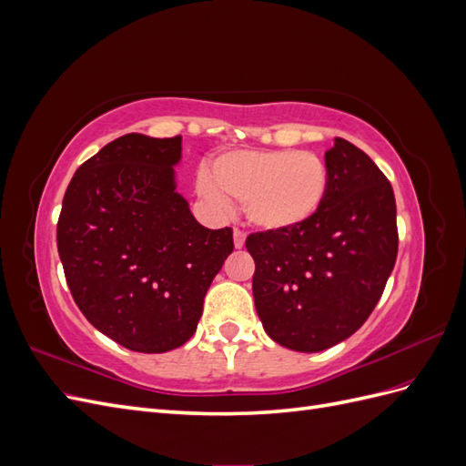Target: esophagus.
Here are the masks:
<instances>
[{
    "mask_svg": "<svg viewBox=\"0 0 466 466\" xmlns=\"http://www.w3.org/2000/svg\"><path fill=\"white\" fill-rule=\"evenodd\" d=\"M245 233L241 229H235L233 231V243H235V248H243L245 247Z\"/></svg>",
    "mask_w": 466,
    "mask_h": 466,
    "instance_id": "esophagus-1",
    "label": "esophagus"
}]
</instances>
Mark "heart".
<instances>
[{
    "mask_svg": "<svg viewBox=\"0 0 466 466\" xmlns=\"http://www.w3.org/2000/svg\"><path fill=\"white\" fill-rule=\"evenodd\" d=\"M198 192L218 211L243 204L247 219L266 233H289L313 221L330 192L329 165L298 149H233L216 155Z\"/></svg>",
    "mask_w": 466,
    "mask_h": 466,
    "instance_id": "heart-1",
    "label": "heart"
}]
</instances>
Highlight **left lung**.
I'll use <instances>...</instances> for the list:
<instances>
[{
    "instance_id": "left-lung-1",
    "label": "left lung",
    "mask_w": 466,
    "mask_h": 466,
    "mask_svg": "<svg viewBox=\"0 0 466 466\" xmlns=\"http://www.w3.org/2000/svg\"><path fill=\"white\" fill-rule=\"evenodd\" d=\"M324 163L330 192L313 221L247 238L266 334L307 354L340 344L368 320L399 250L394 192L370 155L336 137Z\"/></svg>"
}]
</instances>
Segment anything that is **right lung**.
<instances>
[{
	"mask_svg": "<svg viewBox=\"0 0 466 466\" xmlns=\"http://www.w3.org/2000/svg\"><path fill=\"white\" fill-rule=\"evenodd\" d=\"M182 137L126 134L66 190L58 252L81 313L120 346L163 354L190 340L233 231L196 221L177 192Z\"/></svg>",
	"mask_w": 466,
	"mask_h": 466,
	"instance_id": "1",
	"label": "right lung"
}]
</instances>
